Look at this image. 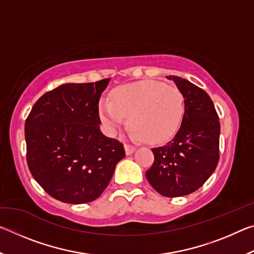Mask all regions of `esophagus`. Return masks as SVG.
Returning <instances> with one entry per match:
<instances>
[{
  "label": "esophagus",
  "mask_w": 254,
  "mask_h": 254,
  "mask_svg": "<svg viewBox=\"0 0 254 254\" xmlns=\"http://www.w3.org/2000/svg\"><path fill=\"white\" fill-rule=\"evenodd\" d=\"M124 149H126V153L127 156H130V154H132L136 150V148L131 144H124Z\"/></svg>",
  "instance_id": "1"
}]
</instances>
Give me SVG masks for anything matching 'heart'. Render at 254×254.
<instances>
[{"label":"heart","instance_id":"1","mask_svg":"<svg viewBox=\"0 0 254 254\" xmlns=\"http://www.w3.org/2000/svg\"><path fill=\"white\" fill-rule=\"evenodd\" d=\"M112 101L100 102V117L111 132L122 127L128 117L130 135L158 143L170 139L182 123L184 96L177 87L144 79L119 86Z\"/></svg>","mask_w":254,"mask_h":254}]
</instances>
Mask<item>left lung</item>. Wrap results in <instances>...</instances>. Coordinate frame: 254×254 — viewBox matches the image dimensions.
Here are the masks:
<instances>
[{
	"label": "left lung",
	"mask_w": 254,
	"mask_h": 254,
	"mask_svg": "<svg viewBox=\"0 0 254 254\" xmlns=\"http://www.w3.org/2000/svg\"><path fill=\"white\" fill-rule=\"evenodd\" d=\"M168 78L184 96L183 122L173 140L152 149L154 161L145 176L160 195L179 197L197 190L214 173L220 159L221 126L207 93L182 77Z\"/></svg>",
	"instance_id": "1"
}]
</instances>
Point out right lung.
<instances>
[{
	"label": "right lung",
	"instance_id": "1",
	"mask_svg": "<svg viewBox=\"0 0 254 254\" xmlns=\"http://www.w3.org/2000/svg\"><path fill=\"white\" fill-rule=\"evenodd\" d=\"M109 81L60 85L36 102L25 121L30 173L64 203L98 198L126 157L123 144L100 128L98 102Z\"/></svg>",
	"mask_w": 254,
	"mask_h": 254
}]
</instances>
